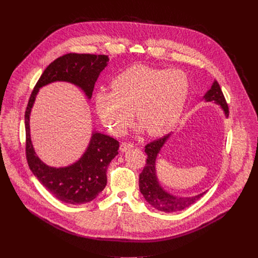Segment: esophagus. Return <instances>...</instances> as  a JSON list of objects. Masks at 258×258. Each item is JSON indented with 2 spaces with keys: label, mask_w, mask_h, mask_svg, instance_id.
<instances>
[{
  "label": "esophagus",
  "mask_w": 258,
  "mask_h": 258,
  "mask_svg": "<svg viewBox=\"0 0 258 258\" xmlns=\"http://www.w3.org/2000/svg\"><path fill=\"white\" fill-rule=\"evenodd\" d=\"M134 147H135V144H134V143L122 142V143L120 144V148H119V149H120L121 152H125V151H127V150L134 148Z\"/></svg>",
  "instance_id": "obj_1"
}]
</instances>
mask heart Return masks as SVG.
Instances as JSON below:
<instances>
[{
  "label": "heart",
  "mask_w": 258,
  "mask_h": 258,
  "mask_svg": "<svg viewBox=\"0 0 258 258\" xmlns=\"http://www.w3.org/2000/svg\"><path fill=\"white\" fill-rule=\"evenodd\" d=\"M111 90L96 97L97 112L110 131L122 134L131 124L135 110L147 133L158 137L179 120L189 97L190 82L179 69L138 64L118 75Z\"/></svg>",
  "instance_id": "1"
}]
</instances>
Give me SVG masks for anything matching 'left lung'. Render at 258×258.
I'll return each instance as SVG.
<instances>
[{"label":"left lung","instance_id":"8db88e82","mask_svg":"<svg viewBox=\"0 0 258 258\" xmlns=\"http://www.w3.org/2000/svg\"><path fill=\"white\" fill-rule=\"evenodd\" d=\"M204 99L206 101H214L216 104H219L224 109L226 116H229L230 112L228 103L222 89H220L216 81H214L211 89L205 94ZM170 134L158 140L150 142L145 146V153L147 154V159L139 178L140 191L143 194L144 198L147 200V202L156 209L164 212H174L185 209L190 205L194 204L204 195V193H202L194 197H175L165 192L159 185L155 172V160L157 154L159 153L160 149L162 148V146L165 144Z\"/></svg>","mask_w":258,"mask_h":258}]
</instances>
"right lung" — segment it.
<instances>
[{
    "label": "right lung",
    "mask_w": 258,
    "mask_h": 258,
    "mask_svg": "<svg viewBox=\"0 0 258 258\" xmlns=\"http://www.w3.org/2000/svg\"><path fill=\"white\" fill-rule=\"evenodd\" d=\"M108 60L106 55L65 54L48 65L28 100L24 115L25 154L28 166L42 185L64 203H88L104 190L108 165L118 154L119 142L107 135L94 133L87 151L79 161L67 167H50L41 161L33 150L29 134L30 110L39 89L57 81L79 86L90 99L100 72Z\"/></svg>",
    "instance_id": "1"
}]
</instances>
